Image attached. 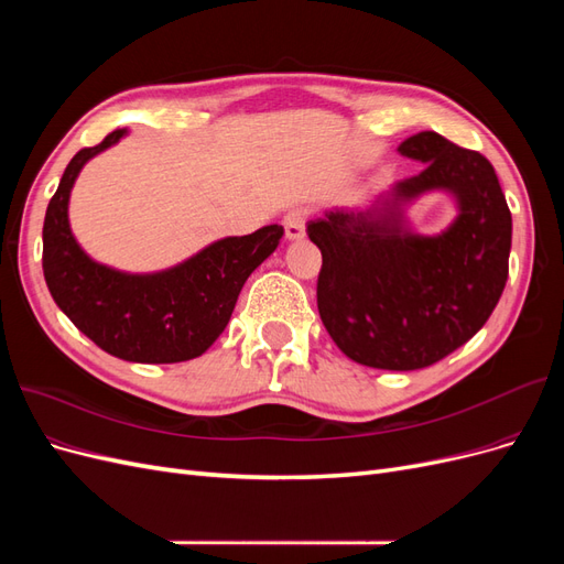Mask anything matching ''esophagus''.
I'll return each mask as SVG.
<instances>
[{
  "label": "esophagus",
  "instance_id": "1",
  "mask_svg": "<svg viewBox=\"0 0 564 564\" xmlns=\"http://www.w3.org/2000/svg\"><path fill=\"white\" fill-rule=\"evenodd\" d=\"M305 220H308V209H303V207H296L284 216L282 226H284L286 240H303V237H305Z\"/></svg>",
  "mask_w": 564,
  "mask_h": 564
}]
</instances>
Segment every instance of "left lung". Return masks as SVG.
<instances>
[{
	"label": "left lung",
	"mask_w": 564,
	"mask_h": 564,
	"mask_svg": "<svg viewBox=\"0 0 564 564\" xmlns=\"http://www.w3.org/2000/svg\"><path fill=\"white\" fill-rule=\"evenodd\" d=\"M400 155L423 164L365 212L311 220L322 251L317 311L334 344L373 369L412 371L470 340L503 294L513 218L497 172L480 152L435 131L409 135ZM431 189L459 214L440 236H414L401 204Z\"/></svg>",
	"instance_id": "8db88e82"
}]
</instances>
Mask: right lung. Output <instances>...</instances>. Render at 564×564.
<instances>
[{"label": "right lung", "mask_w": 564, "mask_h": 564, "mask_svg": "<svg viewBox=\"0 0 564 564\" xmlns=\"http://www.w3.org/2000/svg\"><path fill=\"white\" fill-rule=\"evenodd\" d=\"M124 133L117 129L98 145L82 148L65 166L44 216V280L58 308L100 350L127 362H185L224 334L247 278L278 249L284 228L226 237L150 275L96 263L73 237L67 202L82 166Z\"/></svg>", "instance_id": "add662e5"}]
</instances>
